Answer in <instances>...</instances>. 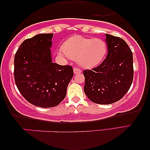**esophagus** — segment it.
Returning <instances> with one entry per match:
<instances>
[{"instance_id":"esophagus-1","label":"esophagus","mask_w":150,"mask_h":150,"mask_svg":"<svg viewBox=\"0 0 150 150\" xmlns=\"http://www.w3.org/2000/svg\"><path fill=\"white\" fill-rule=\"evenodd\" d=\"M81 69L78 68V67H74V72L75 74H77L81 73Z\"/></svg>"}]
</instances>
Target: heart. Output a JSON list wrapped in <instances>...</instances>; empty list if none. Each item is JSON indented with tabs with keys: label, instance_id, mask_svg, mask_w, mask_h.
Returning a JSON list of instances; mask_svg holds the SVG:
<instances>
[{
	"label": "heart",
	"instance_id": "obj_1",
	"mask_svg": "<svg viewBox=\"0 0 150 150\" xmlns=\"http://www.w3.org/2000/svg\"><path fill=\"white\" fill-rule=\"evenodd\" d=\"M107 50V44L102 39L76 35L65 42L59 53L63 56L76 59L82 67L91 68L104 60Z\"/></svg>",
	"mask_w": 150,
	"mask_h": 150
}]
</instances>
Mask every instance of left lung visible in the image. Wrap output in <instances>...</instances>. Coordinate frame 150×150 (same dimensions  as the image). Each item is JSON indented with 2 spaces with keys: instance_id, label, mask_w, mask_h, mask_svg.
<instances>
[{
  "instance_id": "obj_1",
  "label": "left lung",
  "mask_w": 150,
  "mask_h": 150,
  "mask_svg": "<svg viewBox=\"0 0 150 150\" xmlns=\"http://www.w3.org/2000/svg\"><path fill=\"white\" fill-rule=\"evenodd\" d=\"M108 54L98 67L85 69L84 91L94 103L110 104L126 95L132 83V52L123 39L106 34Z\"/></svg>"
}]
</instances>
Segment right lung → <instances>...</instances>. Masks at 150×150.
I'll use <instances>...</instances> for the list:
<instances>
[{"mask_svg": "<svg viewBox=\"0 0 150 150\" xmlns=\"http://www.w3.org/2000/svg\"><path fill=\"white\" fill-rule=\"evenodd\" d=\"M53 34H39L22 43L14 58L18 89L29 102L42 108L54 107L64 99L73 77L70 65L52 62Z\"/></svg>", "mask_w": 150, "mask_h": 150, "instance_id": "obj_1", "label": "right lung"}]
</instances>
